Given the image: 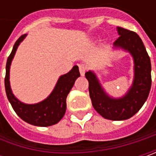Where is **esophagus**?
<instances>
[{
	"instance_id": "obj_1",
	"label": "esophagus",
	"mask_w": 156,
	"mask_h": 156,
	"mask_svg": "<svg viewBox=\"0 0 156 156\" xmlns=\"http://www.w3.org/2000/svg\"><path fill=\"white\" fill-rule=\"evenodd\" d=\"M86 70H87V68L84 64H79V71H80V74H81V76H84L85 73H86Z\"/></svg>"
}]
</instances>
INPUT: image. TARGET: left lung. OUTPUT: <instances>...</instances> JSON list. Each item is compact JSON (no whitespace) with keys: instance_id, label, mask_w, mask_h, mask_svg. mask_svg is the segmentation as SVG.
Masks as SVG:
<instances>
[{"instance_id":"8db88e82","label":"left lung","mask_w":156,"mask_h":156,"mask_svg":"<svg viewBox=\"0 0 156 156\" xmlns=\"http://www.w3.org/2000/svg\"><path fill=\"white\" fill-rule=\"evenodd\" d=\"M117 32L120 36L114 43L115 48L129 52L134 60L135 76L129 91L121 98H113L105 92L94 72L88 71L85 76L94 108L105 119L122 121L135 115L147 101L152 82L151 62L137 34L121 27H117Z\"/></svg>"}]
</instances>
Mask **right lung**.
Returning <instances> with one entry per match:
<instances>
[{
	"label": "right lung",
	"instance_id": "add662e5",
	"mask_svg": "<svg viewBox=\"0 0 156 156\" xmlns=\"http://www.w3.org/2000/svg\"><path fill=\"white\" fill-rule=\"evenodd\" d=\"M26 35L27 34H22L16 41L13 50L8 58L5 76L6 94L15 113L24 122L38 127H48L58 123L64 116L67 108V96L74 86L75 80L80 76L79 68L78 66H74L69 73L60 76L52 93L42 101L35 104H26L20 101L14 95L10 87L9 71L10 65L15 56L17 48L25 39Z\"/></svg>",
	"mask_w": 156,
	"mask_h": 156
}]
</instances>
